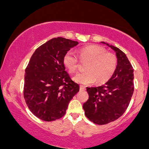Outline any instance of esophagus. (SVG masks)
<instances>
[{
	"label": "esophagus",
	"instance_id": "34e87169",
	"mask_svg": "<svg viewBox=\"0 0 149 149\" xmlns=\"http://www.w3.org/2000/svg\"><path fill=\"white\" fill-rule=\"evenodd\" d=\"M79 90H80V91H85L86 88L84 87L83 86H80V87H79Z\"/></svg>",
	"mask_w": 149,
	"mask_h": 149
}]
</instances>
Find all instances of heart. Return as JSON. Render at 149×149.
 <instances>
[{
  "label": "heart",
  "instance_id": "b5f03b06",
  "mask_svg": "<svg viewBox=\"0 0 149 149\" xmlns=\"http://www.w3.org/2000/svg\"><path fill=\"white\" fill-rule=\"evenodd\" d=\"M79 58L82 62H88L86 72L77 74L74 80L82 85H90L96 81L97 84L108 81L116 72L118 57L116 54L107 51L102 46L90 45L79 49ZM63 63L70 73L78 70L79 59L72 51H68L63 57Z\"/></svg>",
  "mask_w": 149,
  "mask_h": 149
}]
</instances>
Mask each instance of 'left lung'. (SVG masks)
I'll return each mask as SVG.
<instances>
[{
    "label": "left lung",
    "instance_id": "obj_1",
    "mask_svg": "<svg viewBox=\"0 0 149 149\" xmlns=\"http://www.w3.org/2000/svg\"><path fill=\"white\" fill-rule=\"evenodd\" d=\"M102 43L116 52L118 66L104 85L86 88L89 98L83 105L85 115L98 125L112 123L120 117L127 109L134 92V70L126 54L116 47Z\"/></svg>",
    "mask_w": 149,
    "mask_h": 149
}]
</instances>
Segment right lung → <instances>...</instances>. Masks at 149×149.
<instances>
[{"label":"right lung","instance_id":"1","mask_svg":"<svg viewBox=\"0 0 149 149\" xmlns=\"http://www.w3.org/2000/svg\"><path fill=\"white\" fill-rule=\"evenodd\" d=\"M78 44L52 39L35 50L25 69L23 96L29 109L38 118L54 121L65 115L79 86L71 79L63 63L65 53Z\"/></svg>","mask_w":149,"mask_h":149}]
</instances>
